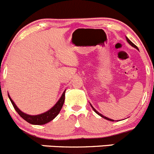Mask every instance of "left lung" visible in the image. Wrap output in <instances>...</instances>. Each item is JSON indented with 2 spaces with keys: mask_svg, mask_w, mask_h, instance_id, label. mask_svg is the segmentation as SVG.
<instances>
[{
  "mask_svg": "<svg viewBox=\"0 0 154 154\" xmlns=\"http://www.w3.org/2000/svg\"><path fill=\"white\" fill-rule=\"evenodd\" d=\"M126 38H127V42H129V44H130V45H132V46H133V47H134V48H138V47H137V46H136V45H135V44H134V43H132V42H131V41H130V40H129V39H128V38H127V37H126ZM91 107H92L93 110H94V112H96V113H97V115H100V116H101V117H102V118H105V119L108 120V121H114V120H112V119H109V118H106V117L103 116V115H101V114H100V113H99V112H97V110H96V109H94V107H93V106H91Z\"/></svg>",
  "mask_w": 154,
  "mask_h": 154,
  "instance_id": "8db88e82",
  "label": "left lung"
}]
</instances>
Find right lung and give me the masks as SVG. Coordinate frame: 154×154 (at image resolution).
<instances>
[{"mask_svg":"<svg viewBox=\"0 0 154 154\" xmlns=\"http://www.w3.org/2000/svg\"><path fill=\"white\" fill-rule=\"evenodd\" d=\"M9 98H10V101H11L15 110L17 112V113L19 114L24 120H25L27 122L30 123V124H35V125H42V124H47V123L52 121V120L59 114L60 109H62L63 103H64L65 91L63 93V94H62L61 97H60V100H58V102H57L50 110L45 112V113L41 114V115H33H33H27V114L23 113V112H22V111L19 110V108L16 106V104H15L14 102L12 100V99L10 98V96H9Z\"/></svg>","mask_w":154,"mask_h":154,"instance_id":"obj_1","label":"right lung"}]
</instances>
